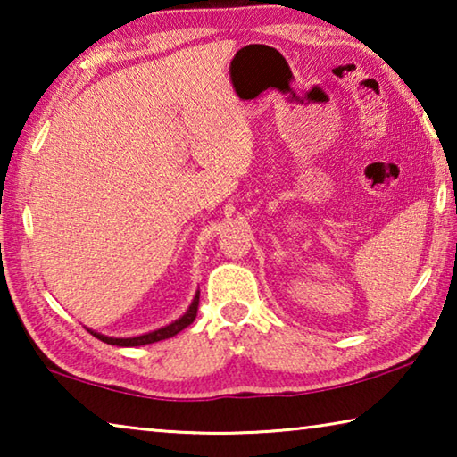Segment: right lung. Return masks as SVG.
<instances>
[{
    "mask_svg": "<svg viewBox=\"0 0 457 457\" xmlns=\"http://www.w3.org/2000/svg\"><path fill=\"white\" fill-rule=\"evenodd\" d=\"M197 304H199V290L195 292V296H193V303L189 304L187 312L179 319L173 320L171 324H167V327H161L157 330H151V332H145V335H138V337H127V338H117V337H106V335H100V332H95L87 328L90 335H95L98 340H103L106 345H114V346H143V345H151V343H159V340H165V338H171L175 337L177 332H181L183 328H187L189 324L195 320L197 316Z\"/></svg>",
    "mask_w": 457,
    "mask_h": 457,
    "instance_id": "obj_1",
    "label": "right lung"
}]
</instances>
